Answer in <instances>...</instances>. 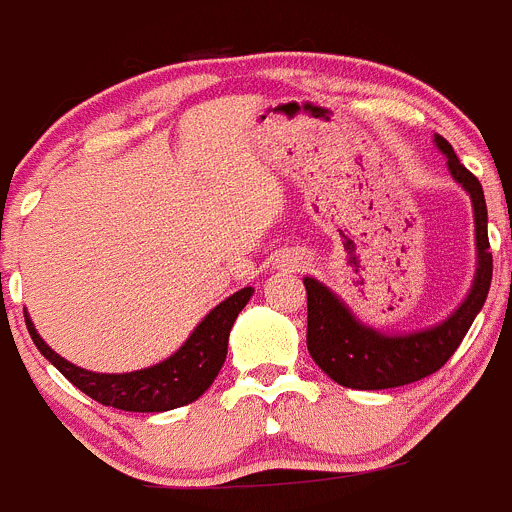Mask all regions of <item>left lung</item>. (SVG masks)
I'll use <instances>...</instances> for the list:
<instances>
[{
  "instance_id": "8db88e82",
  "label": "left lung",
  "mask_w": 512,
  "mask_h": 512,
  "mask_svg": "<svg viewBox=\"0 0 512 512\" xmlns=\"http://www.w3.org/2000/svg\"><path fill=\"white\" fill-rule=\"evenodd\" d=\"M435 147L448 157L453 180L473 202L475 277L465 300L445 320L408 332H382L362 322L340 295L315 277H305L307 350L322 372L342 388L388 390L410 385L438 372L450 360L478 312L483 310L493 280V255L488 242V207L483 187L473 172L460 165L448 140L435 135Z\"/></svg>"
}]
</instances>
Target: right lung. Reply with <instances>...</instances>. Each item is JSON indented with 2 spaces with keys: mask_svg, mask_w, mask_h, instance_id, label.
<instances>
[{
  "mask_svg": "<svg viewBox=\"0 0 512 512\" xmlns=\"http://www.w3.org/2000/svg\"><path fill=\"white\" fill-rule=\"evenodd\" d=\"M255 287H242L235 295L222 300L215 310L202 317L192 335L182 342L177 352L157 365L132 372H92L74 362L64 360L39 337L32 317L24 312L27 330L37 350L72 382L97 403L127 413H165V410L190 405L215 382L227 357L230 330L242 307L250 302Z\"/></svg>",
  "mask_w": 512,
  "mask_h": 512,
  "instance_id": "1",
  "label": "right lung"
}]
</instances>
